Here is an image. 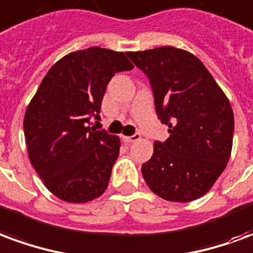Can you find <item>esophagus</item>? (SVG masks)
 I'll return each instance as SVG.
<instances>
[{
  "label": "esophagus",
  "mask_w": 253,
  "mask_h": 253,
  "mask_svg": "<svg viewBox=\"0 0 253 253\" xmlns=\"http://www.w3.org/2000/svg\"><path fill=\"white\" fill-rule=\"evenodd\" d=\"M139 138H141L139 134H134L131 137H123V139H125L126 142H137V141H139Z\"/></svg>",
  "instance_id": "1"
}]
</instances>
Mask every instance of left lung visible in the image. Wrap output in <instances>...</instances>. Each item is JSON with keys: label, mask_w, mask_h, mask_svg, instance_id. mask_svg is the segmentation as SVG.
Here are the masks:
<instances>
[{"label": "left lung", "mask_w": 253, "mask_h": 253, "mask_svg": "<svg viewBox=\"0 0 253 253\" xmlns=\"http://www.w3.org/2000/svg\"><path fill=\"white\" fill-rule=\"evenodd\" d=\"M127 55L150 80L157 116L169 127V138L156 141L152 159L142 164L143 179L165 201H195L230 159L234 116L228 97L186 50L164 46Z\"/></svg>", "instance_id": "1"}]
</instances>
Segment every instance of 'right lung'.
Wrapping results in <instances>:
<instances>
[{
    "label": "right lung",
    "mask_w": 253,
    "mask_h": 253,
    "mask_svg": "<svg viewBox=\"0 0 253 253\" xmlns=\"http://www.w3.org/2000/svg\"><path fill=\"white\" fill-rule=\"evenodd\" d=\"M126 54L89 47L52 65L27 107L28 157L47 190L69 203L93 201L105 191L121 139L88 126L115 73L131 70Z\"/></svg>",
    "instance_id": "right-lung-1"
}]
</instances>
